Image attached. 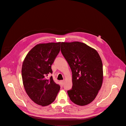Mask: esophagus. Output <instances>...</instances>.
Segmentation results:
<instances>
[{
  "label": "esophagus",
  "instance_id": "obj_1",
  "mask_svg": "<svg viewBox=\"0 0 126 126\" xmlns=\"http://www.w3.org/2000/svg\"><path fill=\"white\" fill-rule=\"evenodd\" d=\"M60 83H61V84H62V85L63 86V84H64V81L63 80H61Z\"/></svg>",
  "mask_w": 126,
  "mask_h": 126
}]
</instances>
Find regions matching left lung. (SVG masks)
<instances>
[{"label": "left lung", "mask_w": 126, "mask_h": 126, "mask_svg": "<svg viewBox=\"0 0 126 126\" xmlns=\"http://www.w3.org/2000/svg\"><path fill=\"white\" fill-rule=\"evenodd\" d=\"M61 51L72 71V87L67 91L70 100L79 106L90 104L102 83V63L99 55L94 48L79 41L63 42Z\"/></svg>", "instance_id": "1"}]
</instances>
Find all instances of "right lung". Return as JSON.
Returning <instances> with one entry per match:
<instances>
[{"label": "right lung", "mask_w": 126, "mask_h": 126, "mask_svg": "<svg viewBox=\"0 0 126 126\" xmlns=\"http://www.w3.org/2000/svg\"><path fill=\"white\" fill-rule=\"evenodd\" d=\"M60 42L39 44L26 55L22 66L23 85L29 98L36 104L46 106L54 102L60 87L51 76V65L60 49Z\"/></svg>", "instance_id": "add662e5"}]
</instances>
